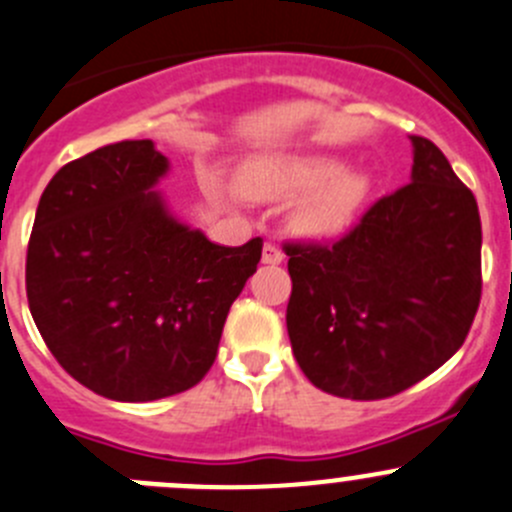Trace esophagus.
I'll use <instances>...</instances> for the list:
<instances>
[{
	"label": "esophagus",
	"instance_id": "esophagus-1",
	"mask_svg": "<svg viewBox=\"0 0 512 512\" xmlns=\"http://www.w3.org/2000/svg\"><path fill=\"white\" fill-rule=\"evenodd\" d=\"M282 260H285V255H282V250L277 245L267 242V245L262 247V262H265V265H280Z\"/></svg>",
	"mask_w": 512,
	"mask_h": 512
}]
</instances>
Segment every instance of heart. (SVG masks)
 <instances>
[{
    "instance_id": "b5f03b06",
    "label": "heart",
    "mask_w": 512,
    "mask_h": 512,
    "mask_svg": "<svg viewBox=\"0 0 512 512\" xmlns=\"http://www.w3.org/2000/svg\"><path fill=\"white\" fill-rule=\"evenodd\" d=\"M240 190L252 200H290L310 192L292 212V227L305 237H332L355 220L370 192V177L362 170H340L330 155H287L247 165Z\"/></svg>"
}]
</instances>
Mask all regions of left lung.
<instances>
[{"label":"left lung","instance_id":"8db88e82","mask_svg":"<svg viewBox=\"0 0 512 512\" xmlns=\"http://www.w3.org/2000/svg\"><path fill=\"white\" fill-rule=\"evenodd\" d=\"M410 140L408 185L337 240L282 245L292 352L307 380L337 398L413 388L458 352L480 305L478 202L433 142Z\"/></svg>","mask_w":512,"mask_h":512}]
</instances>
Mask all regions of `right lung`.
Wrapping results in <instances>:
<instances>
[{
	"mask_svg": "<svg viewBox=\"0 0 512 512\" xmlns=\"http://www.w3.org/2000/svg\"><path fill=\"white\" fill-rule=\"evenodd\" d=\"M167 172L152 140L67 162L44 187L27 247V300L59 365L92 393L150 403L195 388L262 237L222 247L150 192Z\"/></svg>",
	"mask_w": 512,
	"mask_h": 512,
	"instance_id": "1",
	"label": "right lung"
}]
</instances>
